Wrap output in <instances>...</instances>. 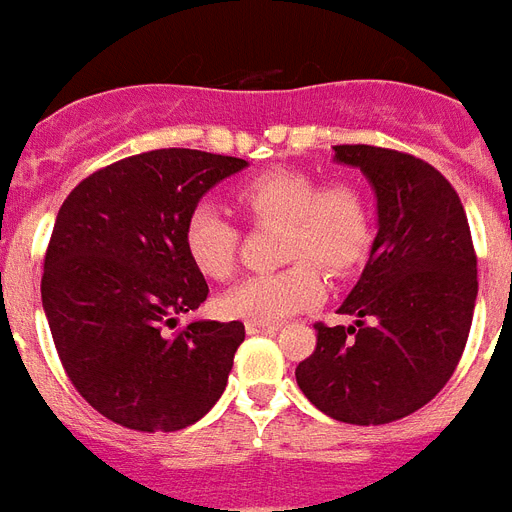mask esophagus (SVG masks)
<instances>
[{"instance_id":"esophagus-1","label":"esophagus","mask_w":512,"mask_h":512,"mask_svg":"<svg viewBox=\"0 0 512 512\" xmlns=\"http://www.w3.org/2000/svg\"><path fill=\"white\" fill-rule=\"evenodd\" d=\"M245 330H248L251 335L277 333V325H269V322H245Z\"/></svg>"}]
</instances>
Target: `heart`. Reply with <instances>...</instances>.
<instances>
[{"label":"heart","mask_w":512,"mask_h":512,"mask_svg":"<svg viewBox=\"0 0 512 512\" xmlns=\"http://www.w3.org/2000/svg\"><path fill=\"white\" fill-rule=\"evenodd\" d=\"M237 200L253 222L285 227L280 259L293 264L227 290L219 309L232 320L277 325L306 312L325 296V280L311 261L338 277L357 267L370 248V200L354 182L322 185L309 171L272 169L248 179L237 190ZM237 240V227L214 203H198L187 216L185 251L206 277L232 275Z\"/></svg>","instance_id":"1"}]
</instances>
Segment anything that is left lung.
Here are the masks:
<instances>
[{
	"label": "left lung",
	"mask_w": 512,
	"mask_h": 512,
	"mask_svg": "<svg viewBox=\"0 0 512 512\" xmlns=\"http://www.w3.org/2000/svg\"><path fill=\"white\" fill-rule=\"evenodd\" d=\"M333 153L370 182L378 235L338 309L354 322L314 325L317 349L296 380L333 420L391 423L431 402L463 357L476 253L463 203L431 163L372 145H335Z\"/></svg>",
	"instance_id": "1"
}]
</instances>
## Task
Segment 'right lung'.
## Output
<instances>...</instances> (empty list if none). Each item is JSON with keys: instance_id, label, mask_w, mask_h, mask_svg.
<instances>
[{"instance_id": "add662e5", "label": "right lung", "mask_w": 512, "mask_h": 512, "mask_svg": "<svg viewBox=\"0 0 512 512\" xmlns=\"http://www.w3.org/2000/svg\"><path fill=\"white\" fill-rule=\"evenodd\" d=\"M245 166L203 150H150L87 177L57 211L44 314L76 391L113 423L179 431L224 394L243 322L169 327L208 296L185 251L187 216Z\"/></svg>"}]
</instances>
